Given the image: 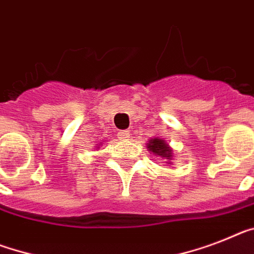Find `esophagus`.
Listing matches in <instances>:
<instances>
[{
    "label": "esophagus",
    "mask_w": 254,
    "mask_h": 254,
    "mask_svg": "<svg viewBox=\"0 0 254 254\" xmlns=\"http://www.w3.org/2000/svg\"><path fill=\"white\" fill-rule=\"evenodd\" d=\"M117 137L120 140H127L130 138V131L129 130H120L117 133Z\"/></svg>",
    "instance_id": "34e87169"
}]
</instances>
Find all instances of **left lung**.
Segmentation results:
<instances>
[{
	"mask_svg": "<svg viewBox=\"0 0 254 254\" xmlns=\"http://www.w3.org/2000/svg\"><path fill=\"white\" fill-rule=\"evenodd\" d=\"M146 147L147 150L150 151L151 153H153L155 156H159L161 159L167 160V164H172V160H173V148L163 138H151L148 140V143L146 144Z\"/></svg>",
	"mask_w": 254,
	"mask_h": 254,
	"instance_id": "8db88e82",
	"label": "left lung"
}]
</instances>
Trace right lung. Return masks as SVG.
<instances>
[{"instance_id": "1", "label": "right lung", "mask_w": 254, "mask_h": 254, "mask_svg": "<svg viewBox=\"0 0 254 254\" xmlns=\"http://www.w3.org/2000/svg\"><path fill=\"white\" fill-rule=\"evenodd\" d=\"M103 142H104V140H103ZM101 144H102V143H101ZM101 144H99V146H101ZM99 146H97V147H98V148H99Z\"/></svg>"}]
</instances>
